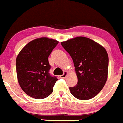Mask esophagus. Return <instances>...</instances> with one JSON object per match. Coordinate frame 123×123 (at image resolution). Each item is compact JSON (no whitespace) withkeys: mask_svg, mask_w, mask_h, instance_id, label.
<instances>
[{"mask_svg":"<svg viewBox=\"0 0 123 123\" xmlns=\"http://www.w3.org/2000/svg\"><path fill=\"white\" fill-rule=\"evenodd\" d=\"M68 72H64V73H63V74H62V75H60V78H65L66 76V75L68 74Z\"/></svg>","mask_w":123,"mask_h":123,"instance_id":"34e87169","label":"esophagus"}]
</instances>
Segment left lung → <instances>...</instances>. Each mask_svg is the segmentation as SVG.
Instances as JSON below:
<instances>
[{
	"label": "left lung",
	"instance_id": "1",
	"mask_svg": "<svg viewBox=\"0 0 123 123\" xmlns=\"http://www.w3.org/2000/svg\"><path fill=\"white\" fill-rule=\"evenodd\" d=\"M71 56L78 77V83L70 87V93L80 100L95 97L107 79L108 56L105 49L88 38L79 37L62 42Z\"/></svg>",
	"mask_w": 123,
	"mask_h": 123
}]
</instances>
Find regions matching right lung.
<instances>
[{"instance_id": "right-lung-1", "label": "right lung", "mask_w": 123, "mask_h": 123, "mask_svg": "<svg viewBox=\"0 0 123 123\" xmlns=\"http://www.w3.org/2000/svg\"><path fill=\"white\" fill-rule=\"evenodd\" d=\"M58 43L45 37L35 39L28 43L18 55V80L22 89L30 97L43 99L53 92L58 79L50 73L51 66L48 57Z\"/></svg>"}]
</instances>
